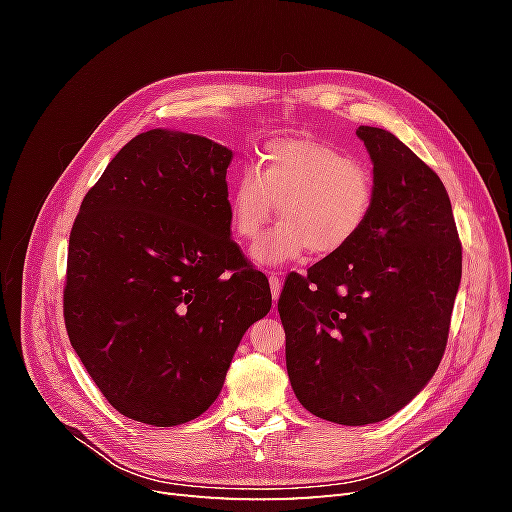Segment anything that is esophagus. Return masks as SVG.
<instances>
[{"label": "esophagus", "mask_w": 512, "mask_h": 512, "mask_svg": "<svg viewBox=\"0 0 512 512\" xmlns=\"http://www.w3.org/2000/svg\"><path fill=\"white\" fill-rule=\"evenodd\" d=\"M269 284H271V292H273V299L280 297V288H282V280H280V273H269Z\"/></svg>", "instance_id": "obj_1"}]
</instances>
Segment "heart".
Returning <instances> with one entry per match:
<instances>
[{
  "instance_id": "heart-1",
  "label": "heart",
  "mask_w": 512,
  "mask_h": 512,
  "mask_svg": "<svg viewBox=\"0 0 512 512\" xmlns=\"http://www.w3.org/2000/svg\"><path fill=\"white\" fill-rule=\"evenodd\" d=\"M376 205L374 166L320 138H277L265 162L245 168L230 192L232 228L245 243L262 239L280 215L284 222L256 247L262 265L329 256L346 250L367 228Z\"/></svg>"
}]
</instances>
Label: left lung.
<instances>
[{
	"label": "left lung",
	"mask_w": 512,
	"mask_h": 512,
	"mask_svg": "<svg viewBox=\"0 0 512 512\" xmlns=\"http://www.w3.org/2000/svg\"><path fill=\"white\" fill-rule=\"evenodd\" d=\"M376 175L367 228L307 275L277 312L299 404L337 425L380 423L425 389L446 348L461 243L438 173L382 128L359 126Z\"/></svg>",
	"instance_id": "obj_1"
}]
</instances>
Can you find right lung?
Masks as SVG:
<instances>
[{"label":"right lung","mask_w":512,"mask_h":512,"mask_svg":"<svg viewBox=\"0 0 512 512\" xmlns=\"http://www.w3.org/2000/svg\"><path fill=\"white\" fill-rule=\"evenodd\" d=\"M230 160L198 134H138L70 230V344L132 421L175 427L207 412L245 331L271 309L267 275L230 239Z\"/></svg>","instance_id":"1"}]
</instances>
